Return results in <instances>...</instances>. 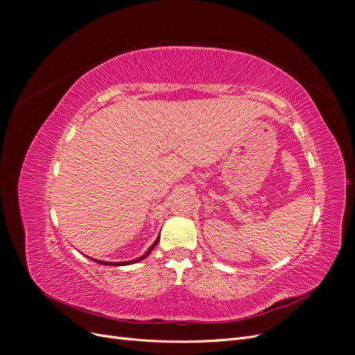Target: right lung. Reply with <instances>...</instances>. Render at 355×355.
Here are the masks:
<instances>
[{
    "label": "right lung",
    "mask_w": 355,
    "mask_h": 355,
    "mask_svg": "<svg viewBox=\"0 0 355 355\" xmlns=\"http://www.w3.org/2000/svg\"><path fill=\"white\" fill-rule=\"evenodd\" d=\"M158 244V239L154 241V244L151 245V247H149V249H148V252L144 254V256H141V257H137V259H135V261H128V262H105V261H94V262H98V263H101V265H130V263H135V262H139V261H142V259H145V257L146 256H149V253H151L153 252V249H154V247Z\"/></svg>",
    "instance_id": "add662e5"
}]
</instances>
